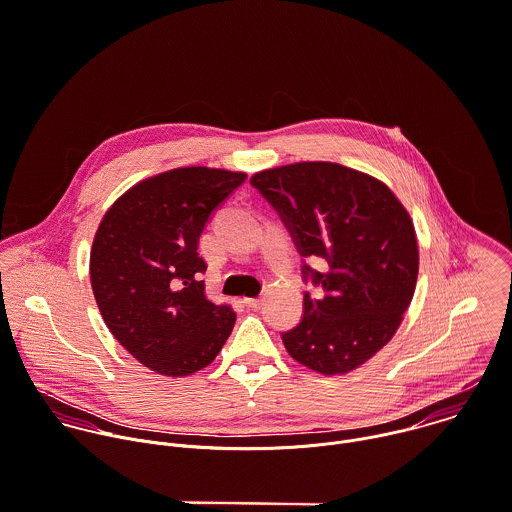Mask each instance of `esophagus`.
Instances as JSON below:
<instances>
[{
	"label": "esophagus",
	"instance_id": "esophagus-1",
	"mask_svg": "<svg viewBox=\"0 0 512 512\" xmlns=\"http://www.w3.org/2000/svg\"><path fill=\"white\" fill-rule=\"evenodd\" d=\"M262 302H264L262 298H244V304H246L248 308H254V310H256V308H260V306H262Z\"/></svg>",
	"mask_w": 512,
	"mask_h": 512
}]
</instances>
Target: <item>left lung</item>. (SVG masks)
Listing matches in <instances>:
<instances>
[{"label": "left lung", "instance_id": "left-lung-1", "mask_svg": "<svg viewBox=\"0 0 512 512\" xmlns=\"http://www.w3.org/2000/svg\"><path fill=\"white\" fill-rule=\"evenodd\" d=\"M250 184L286 224L304 280L324 288L304 294L300 324L282 334L288 354L320 374H346L390 342L414 296L418 244L406 208L380 180L332 162L262 170Z\"/></svg>", "mask_w": 512, "mask_h": 512}]
</instances>
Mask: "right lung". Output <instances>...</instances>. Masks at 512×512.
Returning <instances> with one entry per match:
<instances>
[{"label":"right lung","instance_id":"obj_1","mask_svg":"<svg viewBox=\"0 0 512 512\" xmlns=\"http://www.w3.org/2000/svg\"><path fill=\"white\" fill-rule=\"evenodd\" d=\"M244 172L190 166L132 186L104 214L90 254L92 290L114 338L162 376L206 368L236 314L206 298L198 242Z\"/></svg>","mask_w":512,"mask_h":512}]
</instances>
